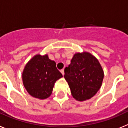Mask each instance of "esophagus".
<instances>
[{
  "instance_id": "34e87169",
  "label": "esophagus",
  "mask_w": 128,
  "mask_h": 128,
  "mask_svg": "<svg viewBox=\"0 0 128 128\" xmlns=\"http://www.w3.org/2000/svg\"><path fill=\"white\" fill-rule=\"evenodd\" d=\"M61 71V72H62V74H63V75H64V74H65V72H64V69H62V70H60Z\"/></svg>"
}]
</instances>
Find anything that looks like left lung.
<instances>
[{"instance_id": "1", "label": "left lung", "mask_w": 128, "mask_h": 128, "mask_svg": "<svg viewBox=\"0 0 128 128\" xmlns=\"http://www.w3.org/2000/svg\"><path fill=\"white\" fill-rule=\"evenodd\" d=\"M65 80L74 99L82 101L92 98L101 88L104 74L98 60L90 53H77L65 68Z\"/></svg>"}]
</instances>
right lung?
Wrapping results in <instances>:
<instances>
[{"label": "right lung", "mask_w": 128, "mask_h": 128, "mask_svg": "<svg viewBox=\"0 0 128 128\" xmlns=\"http://www.w3.org/2000/svg\"><path fill=\"white\" fill-rule=\"evenodd\" d=\"M63 76L56 63L47 55H36L25 65L23 83L27 92L34 98L44 100L52 93L55 82Z\"/></svg>", "instance_id": "obj_1"}]
</instances>
